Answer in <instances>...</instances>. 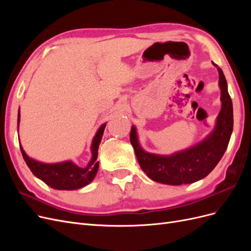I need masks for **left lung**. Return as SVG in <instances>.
<instances>
[{
  "label": "left lung",
  "instance_id": "8db88e82",
  "mask_svg": "<svg viewBox=\"0 0 251 251\" xmlns=\"http://www.w3.org/2000/svg\"><path fill=\"white\" fill-rule=\"evenodd\" d=\"M219 71L222 108L216 126L206 138L196 146L177 151L171 156L148 153L140 147L137 132L133 126L130 140L141 170L151 180L169 185L193 183L205 178L221 160L228 146L233 128L232 101L227 90V81L221 68L212 63Z\"/></svg>",
  "mask_w": 251,
  "mask_h": 251
}]
</instances>
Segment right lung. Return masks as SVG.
<instances>
[{
    "mask_svg": "<svg viewBox=\"0 0 251 251\" xmlns=\"http://www.w3.org/2000/svg\"><path fill=\"white\" fill-rule=\"evenodd\" d=\"M20 117L21 114L19 109L18 128ZM105 125L107 124H103L98 128L97 133L94 136L92 144H91L92 158H91L86 168H79L78 165L72 161H64L59 163H44L36 161L34 159L28 157L22 146H20L23 158H24L26 164L34 176L44 181L48 186L54 189H60V191H73V189L81 188L88 185L90 182H92L96 176L98 166H100V162L96 161L98 147H100V140L102 138Z\"/></svg>",
    "mask_w": 251,
    "mask_h": 251,
    "instance_id": "add662e5",
    "label": "right lung"
}]
</instances>
